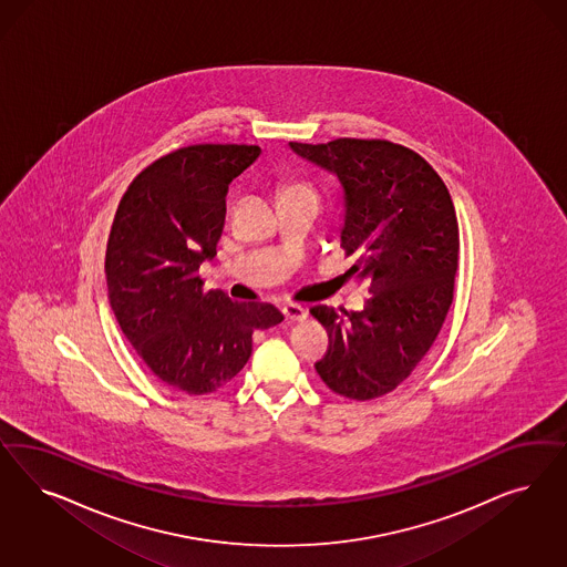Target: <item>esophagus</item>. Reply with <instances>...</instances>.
Wrapping results in <instances>:
<instances>
[{"instance_id": "esophagus-1", "label": "esophagus", "mask_w": 567, "mask_h": 567, "mask_svg": "<svg viewBox=\"0 0 567 567\" xmlns=\"http://www.w3.org/2000/svg\"><path fill=\"white\" fill-rule=\"evenodd\" d=\"M284 315H286L288 321H305L309 317V311L305 307H300V305L290 302V305H284Z\"/></svg>"}]
</instances>
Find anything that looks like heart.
<instances>
[{
	"label": "heart",
	"mask_w": 567,
	"mask_h": 567,
	"mask_svg": "<svg viewBox=\"0 0 567 567\" xmlns=\"http://www.w3.org/2000/svg\"><path fill=\"white\" fill-rule=\"evenodd\" d=\"M296 187H302V185H292V187H288V189H296Z\"/></svg>",
	"instance_id": "obj_1"
}]
</instances>
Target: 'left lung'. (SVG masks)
<instances>
[{
  "label": "left lung",
  "mask_w": 567,
  "mask_h": 567,
  "mask_svg": "<svg viewBox=\"0 0 567 567\" xmlns=\"http://www.w3.org/2000/svg\"><path fill=\"white\" fill-rule=\"evenodd\" d=\"M290 147L342 183L340 238L347 256H357L348 274L371 293L359 312L312 307L329 336L315 369L340 396H384L420 365L453 305L458 223L451 194L425 158L388 140Z\"/></svg>",
  "instance_id": "left-lung-1"
}]
</instances>
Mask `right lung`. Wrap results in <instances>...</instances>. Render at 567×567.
<instances>
[{
    "instance_id": "1",
    "label": "right lung",
    "mask_w": 567,
    "mask_h": 567,
    "mask_svg": "<svg viewBox=\"0 0 567 567\" xmlns=\"http://www.w3.org/2000/svg\"><path fill=\"white\" fill-rule=\"evenodd\" d=\"M260 147L196 144L146 166L127 187L110 229V307L147 369L185 394L231 382L252 354V333L284 321L267 302L204 290L217 255L229 183Z\"/></svg>"
}]
</instances>
